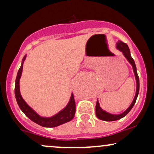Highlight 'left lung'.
I'll return each instance as SVG.
<instances>
[{"instance_id":"obj_1","label":"left lung","mask_w":154,"mask_h":154,"mask_svg":"<svg viewBox=\"0 0 154 154\" xmlns=\"http://www.w3.org/2000/svg\"><path fill=\"white\" fill-rule=\"evenodd\" d=\"M116 48L123 53L124 56H125V58L128 59V61L130 63V64L132 65V69H133V72L134 73H135L136 82H137V89H136L135 96V98H134V100L133 101H132V103H131V105L130 106V107H129L128 109L125 111V112H123L122 114H117V115H116V114H109V113L106 112L105 111H103V109L100 107L99 103H98V101L97 100L96 106H95V114H96L97 117H98L99 119L103 120V121H107V122L116 121V120L121 119V118H122L125 116H126L127 114L130 112V111L131 110L132 108L133 107V106L135 105V101L137 98V95H138V93H139V88H140L139 77L137 73V69H136L135 61H134L133 59L132 58L131 55H130V49H129L128 45H127L125 43H123V42L121 41V40H119V41L117 42V43H116Z\"/></svg>"}]
</instances>
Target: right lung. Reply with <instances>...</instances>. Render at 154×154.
<instances>
[{"label": "right lung", "mask_w": 154, "mask_h": 154, "mask_svg": "<svg viewBox=\"0 0 154 154\" xmlns=\"http://www.w3.org/2000/svg\"><path fill=\"white\" fill-rule=\"evenodd\" d=\"M26 56H24V57L23 58L22 65H21L20 68H19L18 71V73H17L15 83L16 99H17V103H18L21 110H22L23 112H24V114H25L29 119H30L32 121L38 124L39 125H40V126L45 127V128H54V127H57L59 126V125H62V124H64L71 121V120L74 118V116H75L76 110L75 100L73 93L72 94L69 102L68 105L66 106V108H64L62 111H61L59 113H58L56 115L52 116V117L51 118L40 117V116L38 115V114H37L36 113H35V111L25 103V101L23 100L22 95L20 94V91H19V79H20L21 75H22V73L23 62H24Z\"/></svg>", "instance_id": "1"}]
</instances>
